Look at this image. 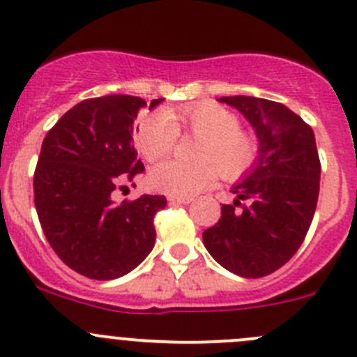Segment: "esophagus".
Wrapping results in <instances>:
<instances>
[{
    "label": "esophagus",
    "instance_id": "1",
    "mask_svg": "<svg viewBox=\"0 0 357 357\" xmlns=\"http://www.w3.org/2000/svg\"><path fill=\"white\" fill-rule=\"evenodd\" d=\"M169 204H190V202H192L193 199L192 197H169Z\"/></svg>",
    "mask_w": 357,
    "mask_h": 357
}]
</instances>
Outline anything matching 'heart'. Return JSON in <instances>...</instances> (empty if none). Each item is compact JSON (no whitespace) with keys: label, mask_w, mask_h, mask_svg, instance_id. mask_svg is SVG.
<instances>
[{"label":"heart","mask_w":357,"mask_h":357,"mask_svg":"<svg viewBox=\"0 0 357 357\" xmlns=\"http://www.w3.org/2000/svg\"><path fill=\"white\" fill-rule=\"evenodd\" d=\"M238 115L218 103L179 107L165 114H149L135 128V143L149 162L167 157L178 143L179 132L195 136L197 164L167 160L150 174L158 192L171 197H190L221 178L233 181L245 176L261 155L255 136L243 131Z\"/></svg>","instance_id":"b5f03b06"}]
</instances>
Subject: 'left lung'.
<instances>
[{
  "mask_svg": "<svg viewBox=\"0 0 357 357\" xmlns=\"http://www.w3.org/2000/svg\"><path fill=\"white\" fill-rule=\"evenodd\" d=\"M219 102L245 115L261 155L233 188L236 200L222 205L221 219L204 231V245L228 271L262 278L294 257L311 226L321 174L314 132L278 102L254 96Z\"/></svg>",
  "mask_w": 357,
  "mask_h": 357,
  "instance_id": "obj_1",
  "label": "left lung"
}]
</instances>
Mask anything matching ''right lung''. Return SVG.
<instances>
[{
	"mask_svg": "<svg viewBox=\"0 0 357 357\" xmlns=\"http://www.w3.org/2000/svg\"><path fill=\"white\" fill-rule=\"evenodd\" d=\"M160 102L152 100L150 109ZM145 105L129 95L84 100L41 145L34 171L39 222L55 254L86 278L124 276L155 243L153 218L167 204L164 195L112 200L122 183L145 171L132 145V124Z\"/></svg>",
	"mask_w": 357,
	"mask_h": 357,
	"instance_id": "right-lung-1",
	"label": "right lung"
}]
</instances>
